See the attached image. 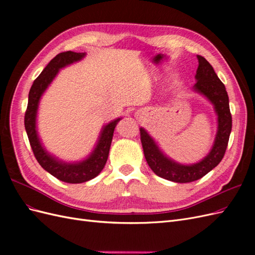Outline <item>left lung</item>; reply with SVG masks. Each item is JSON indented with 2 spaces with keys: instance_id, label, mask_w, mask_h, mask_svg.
I'll use <instances>...</instances> for the list:
<instances>
[{
  "instance_id": "obj_1",
  "label": "left lung",
  "mask_w": 255,
  "mask_h": 255,
  "mask_svg": "<svg viewBox=\"0 0 255 255\" xmlns=\"http://www.w3.org/2000/svg\"><path fill=\"white\" fill-rule=\"evenodd\" d=\"M197 58L199 66L195 76L197 83L194 89L210 100L218 116L217 135L211 152L201 161L194 165L175 163L159 150L155 141L144 128H139L146 163L156 175L175 183L197 181L217 166L225 156L231 129H232V116L230 112L229 97L225 85L215 73L211 64L203 56L197 55Z\"/></svg>"
}]
</instances>
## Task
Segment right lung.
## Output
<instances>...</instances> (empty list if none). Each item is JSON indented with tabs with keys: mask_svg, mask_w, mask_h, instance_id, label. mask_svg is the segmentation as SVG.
<instances>
[{
	"mask_svg": "<svg viewBox=\"0 0 255 255\" xmlns=\"http://www.w3.org/2000/svg\"><path fill=\"white\" fill-rule=\"evenodd\" d=\"M85 55H86L85 53L72 51L57 54L43 69L30 87L27 109L24 116L25 130L38 163L45 171L55 176L56 179L71 184L87 182L102 171L109 157L115 128L121 120L120 118L116 119L102 128L95 150L86 159L80 163H65L51 155L42 146L36 129V117L40 98L52 81L55 79L59 69L81 60Z\"/></svg>",
	"mask_w": 255,
	"mask_h": 255,
	"instance_id": "add662e5",
	"label": "right lung"
}]
</instances>
